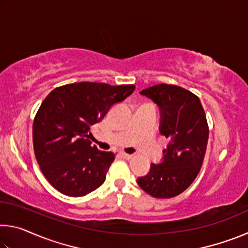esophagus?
Wrapping results in <instances>:
<instances>
[{
  "label": "esophagus",
  "instance_id": "1",
  "mask_svg": "<svg viewBox=\"0 0 248 248\" xmlns=\"http://www.w3.org/2000/svg\"><path fill=\"white\" fill-rule=\"evenodd\" d=\"M119 155H120V156L123 157V158H124V159H130V158L132 157L131 154H127V153H124V152H120Z\"/></svg>",
  "mask_w": 248,
  "mask_h": 248
}]
</instances>
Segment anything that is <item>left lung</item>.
<instances>
[{
    "label": "left lung",
    "instance_id": "obj_1",
    "mask_svg": "<svg viewBox=\"0 0 248 248\" xmlns=\"http://www.w3.org/2000/svg\"><path fill=\"white\" fill-rule=\"evenodd\" d=\"M161 109L159 131L170 139L161 164H152L148 175L138 178L146 194L173 198L194 183L202 166L209 125L197 95L173 84H157L141 92Z\"/></svg>",
    "mask_w": 248,
    "mask_h": 248
}]
</instances>
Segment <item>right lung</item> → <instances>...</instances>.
Wrapping results in <instances>:
<instances>
[{
	"label": "right lung",
	"instance_id": "1",
	"mask_svg": "<svg viewBox=\"0 0 248 248\" xmlns=\"http://www.w3.org/2000/svg\"><path fill=\"white\" fill-rule=\"evenodd\" d=\"M134 90L132 84L81 82L50 92L33 119L32 143L37 163L53 188L82 197L103 185L115 154L91 145L90 128Z\"/></svg>",
	"mask_w": 248,
	"mask_h": 248
}]
</instances>
